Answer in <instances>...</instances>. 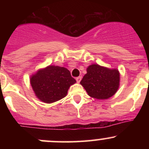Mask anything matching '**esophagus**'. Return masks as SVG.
Wrapping results in <instances>:
<instances>
[{
  "label": "esophagus",
  "mask_w": 149,
  "mask_h": 149,
  "mask_svg": "<svg viewBox=\"0 0 149 149\" xmlns=\"http://www.w3.org/2000/svg\"><path fill=\"white\" fill-rule=\"evenodd\" d=\"M81 79H82V77L81 76H78V77H77V78H76L77 83H80V80H81Z\"/></svg>",
  "instance_id": "esophagus-1"
}]
</instances>
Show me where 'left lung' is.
Instances as JSON below:
<instances>
[{
    "label": "left lung",
    "instance_id": "obj_1",
    "mask_svg": "<svg viewBox=\"0 0 149 149\" xmlns=\"http://www.w3.org/2000/svg\"><path fill=\"white\" fill-rule=\"evenodd\" d=\"M120 73L117 69H109L98 64H92L87 69L80 84L89 96L98 100L112 97L119 88Z\"/></svg>",
    "mask_w": 149,
    "mask_h": 149
}]
</instances>
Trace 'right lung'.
I'll return each mask as SVG.
<instances>
[{"instance_id":"1","label":"right lung","mask_w":149,"mask_h":149,"mask_svg":"<svg viewBox=\"0 0 149 149\" xmlns=\"http://www.w3.org/2000/svg\"><path fill=\"white\" fill-rule=\"evenodd\" d=\"M30 80L38 98L48 104L66 97L69 87L76 82L69 70L57 66L39 70Z\"/></svg>"}]
</instances>
